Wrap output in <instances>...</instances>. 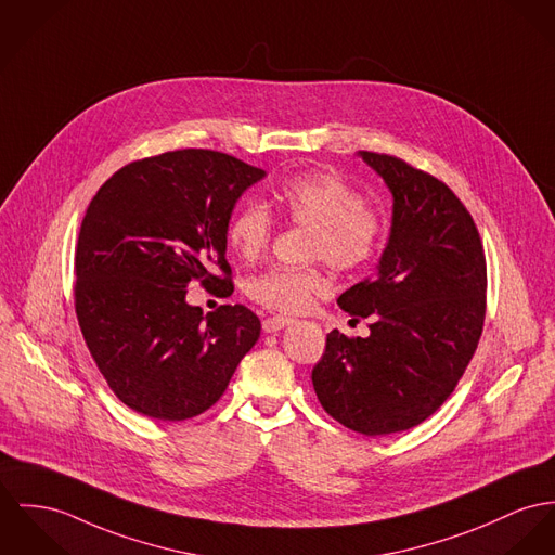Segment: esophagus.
I'll return each mask as SVG.
<instances>
[{"label":"esophagus","instance_id":"34e87169","mask_svg":"<svg viewBox=\"0 0 555 555\" xmlns=\"http://www.w3.org/2000/svg\"><path fill=\"white\" fill-rule=\"evenodd\" d=\"M294 323H296L294 319H285V317H270V319H263L261 327H263V332H266V334H274V332L285 330V327H289V325H294Z\"/></svg>","mask_w":555,"mask_h":555}]
</instances>
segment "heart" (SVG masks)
I'll return each mask as SVG.
<instances>
[{"label":"heart","mask_w":555,"mask_h":555,"mask_svg":"<svg viewBox=\"0 0 555 555\" xmlns=\"http://www.w3.org/2000/svg\"><path fill=\"white\" fill-rule=\"evenodd\" d=\"M270 207L285 221L310 230V259H325L341 272L363 268L380 247L383 217L336 172H299L285 179L272 192ZM270 238L272 219L259 205H245L230 219V247L245 259L261 256ZM327 289L330 281L317 268H270L249 287L251 298L276 312H301Z\"/></svg>","instance_id":"heart-1"}]
</instances>
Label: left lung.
<instances>
[{"label": "left lung", "instance_id": "8db88e82", "mask_svg": "<svg viewBox=\"0 0 555 555\" xmlns=\"http://www.w3.org/2000/svg\"><path fill=\"white\" fill-rule=\"evenodd\" d=\"M392 194L374 279L338 298L370 317L367 338L327 334L312 386L323 410L378 437L421 425L456 388L486 317V257L473 217L439 179L401 158L359 152Z\"/></svg>", "mask_w": 555, "mask_h": 555}]
</instances>
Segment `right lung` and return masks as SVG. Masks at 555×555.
Listing matches in <instances>:
<instances>
[{
  "label": "right lung",
  "mask_w": 555,
  "mask_h": 555,
  "mask_svg": "<svg viewBox=\"0 0 555 555\" xmlns=\"http://www.w3.org/2000/svg\"><path fill=\"white\" fill-rule=\"evenodd\" d=\"M263 177L221 152L177 150L122 167L90 201L76 249V314L99 372L130 410L194 418L254 348L261 323L249 308L225 304L205 317L185 294L194 279L234 292L228 223Z\"/></svg>",
  "instance_id": "add662e5"
}]
</instances>
